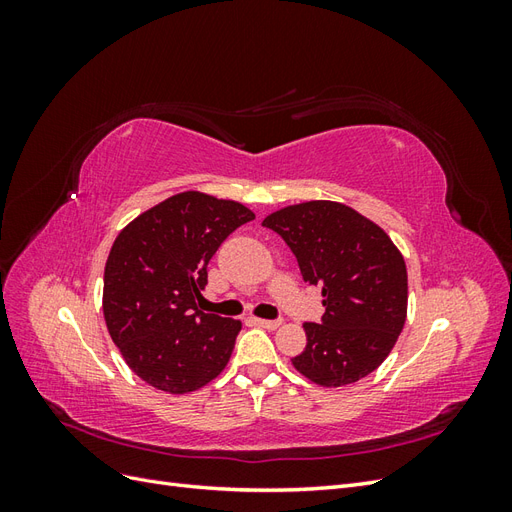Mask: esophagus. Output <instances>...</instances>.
Listing matches in <instances>:
<instances>
[{
	"mask_svg": "<svg viewBox=\"0 0 512 512\" xmlns=\"http://www.w3.org/2000/svg\"><path fill=\"white\" fill-rule=\"evenodd\" d=\"M256 324H258V327H262V329H267V331H275V329L280 327V324H282V320H265V318H256Z\"/></svg>",
	"mask_w": 512,
	"mask_h": 512,
	"instance_id": "obj_1",
	"label": "esophagus"
}]
</instances>
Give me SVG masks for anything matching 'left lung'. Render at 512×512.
I'll return each instance as SVG.
<instances>
[{
    "label": "left lung",
    "mask_w": 512,
    "mask_h": 512,
    "mask_svg": "<svg viewBox=\"0 0 512 512\" xmlns=\"http://www.w3.org/2000/svg\"><path fill=\"white\" fill-rule=\"evenodd\" d=\"M262 226L286 241L303 282L322 288V320L303 324L307 346L292 365L329 389L378 369L408 312L406 262L389 235L331 200L280 209Z\"/></svg>",
    "instance_id": "1"
}]
</instances>
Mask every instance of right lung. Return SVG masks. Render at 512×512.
<instances>
[{
  "label": "right lung",
  "mask_w": 512,
  "mask_h": 512,
  "mask_svg": "<svg viewBox=\"0 0 512 512\" xmlns=\"http://www.w3.org/2000/svg\"><path fill=\"white\" fill-rule=\"evenodd\" d=\"M254 213L235 200L181 192L123 228L104 267L102 309L128 367L160 391L181 395L226 367L241 322L196 307L207 265Z\"/></svg>",
  "instance_id": "add662e5"
}]
</instances>
